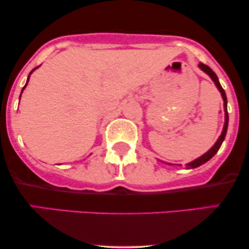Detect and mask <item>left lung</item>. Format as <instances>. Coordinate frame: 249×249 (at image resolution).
<instances>
[{
  "mask_svg": "<svg viewBox=\"0 0 249 249\" xmlns=\"http://www.w3.org/2000/svg\"><path fill=\"white\" fill-rule=\"evenodd\" d=\"M199 68L201 69L202 71H204L205 73H207L208 76L211 77V79L214 82V84H215V87L218 88V90L220 91V93H221V97L222 99H224V111H225V124H224V128H222V132L221 134H220V137L218 138V141L215 142V144L213 145L212 147L210 148V150L207 151L206 153L202 154L201 157H199V158L194 159L193 161L188 162V164H186V168H196V167H199L201 166L202 164H205V162H207L208 160H210L211 158L215 154L216 152L219 151L220 146H221L222 142L225 141V137H226V133H227V127H228V112H227V98H226V93H225V90L222 89L221 85H220V82L218 79V77H216L215 72L211 69L210 67H207V65H205L204 63H199ZM168 165H172V164H168Z\"/></svg>",
  "mask_w": 249,
  "mask_h": 249,
  "instance_id": "obj_1",
  "label": "left lung"
}]
</instances>
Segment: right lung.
<instances>
[{"label":"right lung","instance_id":"right-lung-1","mask_svg":"<svg viewBox=\"0 0 249 249\" xmlns=\"http://www.w3.org/2000/svg\"><path fill=\"white\" fill-rule=\"evenodd\" d=\"M37 68H38V67H37ZM37 68H35V69H37ZM35 69H34V70H35ZM33 70V71H34ZM33 71H31V72L29 73V76H28V79H27V83H25V85H24V87H23V89H22V92H23V90H24V89H25V87H27V84H28V82H29V78H30V75H31V73H33ZM21 92V93H22ZM19 98H21V96H19Z\"/></svg>","mask_w":249,"mask_h":249}]
</instances>
